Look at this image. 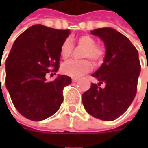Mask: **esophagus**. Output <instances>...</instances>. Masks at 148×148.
<instances>
[{
    "mask_svg": "<svg viewBox=\"0 0 148 148\" xmlns=\"http://www.w3.org/2000/svg\"><path fill=\"white\" fill-rule=\"evenodd\" d=\"M71 81H72V82H77L79 81V79H78V78H72Z\"/></svg>",
    "mask_w": 148,
    "mask_h": 148,
    "instance_id": "34e87169",
    "label": "esophagus"
}]
</instances>
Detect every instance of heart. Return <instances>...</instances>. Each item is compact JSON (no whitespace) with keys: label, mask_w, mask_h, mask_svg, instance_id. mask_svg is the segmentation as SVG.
<instances>
[{"label":"heart","mask_w":148,"mask_h":148,"mask_svg":"<svg viewBox=\"0 0 148 148\" xmlns=\"http://www.w3.org/2000/svg\"><path fill=\"white\" fill-rule=\"evenodd\" d=\"M78 45L85 49L83 50L82 58H89L94 63H99L103 59L105 51L99 45H96L95 40L90 35H82L76 39ZM73 45L69 38H66L61 45L60 53L63 59L71 56ZM91 69V64L88 60H71L65 62L62 66V72L71 77H80Z\"/></svg>","instance_id":"b5f03b06"}]
</instances>
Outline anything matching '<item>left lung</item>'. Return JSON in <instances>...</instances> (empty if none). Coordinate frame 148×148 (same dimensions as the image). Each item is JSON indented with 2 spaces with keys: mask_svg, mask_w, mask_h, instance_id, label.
Wrapping results in <instances>:
<instances>
[{
  "mask_svg": "<svg viewBox=\"0 0 148 148\" xmlns=\"http://www.w3.org/2000/svg\"><path fill=\"white\" fill-rule=\"evenodd\" d=\"M90 34L104 42V62L92 74L98 86L92 83L82 95V103L89 114L105 121L120 117L132 104L137 93L141 71L138 52L128 38L112 28H100ZM105 83V88H99Z\"/></svg>",
  "mask_w": 148,
  "mask_h": 148,
  "instance_id": "left-lung-1",
  "label": "left lung"
}]
</instances>
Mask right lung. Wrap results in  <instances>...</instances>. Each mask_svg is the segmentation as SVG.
<instances>
[{
    "label": "right lung",
    "instance_id": "obj_1",
    "mask_svg": "<svg viewBox=\"0 0 148 148\" xmlns=\"http://www.w3.org/2000/svg\"><path fill=\"white\" fill-rule=\"evenodd\" d=\"M69 34V29L34 25L15 39L5 61V86L14 107L26 119L41 121L59 110L71 77L58 75L47 82L45 76L58 70L61 45Z\"/></svg>",
    "mask_w": 148,
    "mask_h": 148
}]
</instances>
